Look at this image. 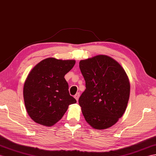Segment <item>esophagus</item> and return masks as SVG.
I'll return each mask as SVG.
<instances>
[{
    "label": "esophagus",
    "mask_w": 156,
    "mask_h": 156,
    "mask_svg": "<svg viewBox=\"0 0 156 156\" xmlns=\"http://www.w3.org/2000/svg\"><path fill=\"white\" fill-rule=\"evenodd\" d=\"M79 98H80V93H77L76 94V95H74V98H75L76 99L77 101H78Z\"/></svg>",
    "instance_id": "34e87169"
}]
</instances>
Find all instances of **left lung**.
I'll return each instance as SVG.
<instances>
[{
    "mask_svg": "<svg viewBox=\"0 0 156 156\" xmlns=\"http://www.w3.org/2000/svg\"><path fill=\"white\" fill-rule=\"evenodd\" d=\"M80 69L86 90L79 104L86 122L98 130L106 129L124 114L130 95V83L122 66L107 55L82 60Z\"/></svg>",
    "mask_w": 156,
    "mask_h": 156,
    "instance_id": "1",
    "label": "left lung"
}]
</instances>
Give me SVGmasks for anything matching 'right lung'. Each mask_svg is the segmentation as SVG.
<instances>
[{"label":"right lung","mask_w":156,"mask_h":156,"mask_svg":"<svg viewBox=\"0 0 156 156\" xmlns=\"http://www.w3.org/2000/svg\"><path fill=\"white\" fill-rule=\"evenodd\" d=\"M74 60L44 59L31 70L23 86V99L29 116L41 125H54L76 103L65 78L75 65Z\"/></svg>","instance_id":"1"}]
</instances>
